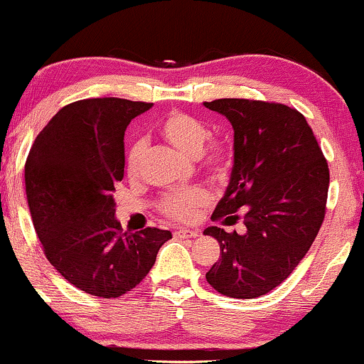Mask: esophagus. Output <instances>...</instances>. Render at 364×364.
Returning a JSON list of instances; mask_svg holds the SVG:
<instances>
[{
  "label": "esophagus",
  "instance_id": "obj_1",
  "mask_svg": "<svg viewBox=\"0 0 364 364\" xmlns=\"http://www.w3.org/2000/svg\"><path fill=\"white\" fill-rule=\"evenodd\" d=\"M198 237V232H195V230H176L174 232V238H195Z\"/></svg>",
  "mask_w": 364,
  "mask_h": 364
}]
</instances>
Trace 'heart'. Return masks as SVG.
I'll list each match as a JSON object with an SVG mask.
<instances>
[{"instance_id": "1", "label": "heart", "mask_w": 364, "mask_h": 364, "mask_svg": "<svg viewBox=\"0 0 364 364\" xmlns=\"http://www.w3.org/2000/svg\"><path fill=\"white\" fill-rule=\"evenodd\" d=\"M159 136L169 142L173 148L181 151L183 154L191 158H200L201 168L215 179H223L228 176L232 168V149L227 142L215 141L208 148L205 142L210 137V129L203 121L186 112L173 110L161 119L158 126ZM144 144L134 142L127 151L126 169L131 178H136L141 171L142 159H144ZM211 201V195L205 188L191 186L173 190L161 198L159 211L174 222H191L196 218L201 208H205Z\"/></svg>"}]
</instances>
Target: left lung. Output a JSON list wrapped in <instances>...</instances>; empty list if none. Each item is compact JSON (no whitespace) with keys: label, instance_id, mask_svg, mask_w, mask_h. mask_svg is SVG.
Here are the masks:
<instances>
[{"label":"left lung","instance_id":"obj_1","mask_svg":"<svg viewBox=\"0 0 364 364\" xmlns=\"http://www.w3.org/2000/svg\"><path fill=\"white\" fill-rule=\"evenodd\" d=\"M203 105L233 127L232 176L211 220L235 225L242 216L245 225L242 235L205 230L222 255L206 280L223 296L255 299L282 284L314 242L326 215L328 161L296 109L248 99Z\"/></svg>","mask_w":364,"mask_h":364}]
</instances>
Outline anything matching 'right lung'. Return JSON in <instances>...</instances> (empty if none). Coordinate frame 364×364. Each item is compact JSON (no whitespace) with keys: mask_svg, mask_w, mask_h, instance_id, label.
<instances>
[{"mask_svg":"<svg viewBox=\"0 0 364 364\" xmlns=\"http://www.w3.org/2000/svg\"><path fill=\"white\" fill-rule=\"evenodd\" d=\"M148 102L102 97L65 105L41 129L25 164L36 235L50 264L77 289L104 299L134 289L171 232L129 233L116 220L124 132Z\"/></svg>","mask_w":364,"mask_h":364,"instance_id":"1","label":"right lung"}]
</instances>
